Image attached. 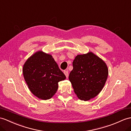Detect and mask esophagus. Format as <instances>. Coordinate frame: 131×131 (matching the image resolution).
Here are the masks:
<instances>
[{"mask_svg":"<svg viewBox=\"0 0 131 131\" xmlns=\"http://www.w3.org/2000/svg\"><path fill=\"white\" fill-rule=\"evenodd\" d=\"M64 74L66 75V77H67V78H68V75H69L68 70H67H67H65V71H64Z\"/></svg>","mask_w":131,"mask_h":131,"instance_id":"1","label":"esophagus"}]
</instances>
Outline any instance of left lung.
<instances>
[{
	"label": "left lung",
	"instance_id": "8db88e82",
	"mask_svg": "<svg viewBox=\"0 0 131 131\" xmlns=\"http://www.w3.org/2000/svg\"><path fill=\"white\" fill-rule=\"evenodd\" d=\"M73 67L69 79L78 98L87 101L97 96L108 77L106 64L93 53L89 52L76 56Z\"/></svg>",
	"mask_w": 131,
	"mask_h": 131
}]
</instances>
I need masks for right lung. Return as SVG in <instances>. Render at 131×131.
<instances>
[{"mask_svg":"<svg viewBox=\"0 0 131 131\" xmlns=\"http://www.w3.org/2000/svg\"><path fill=\"white\" fill-rule=\"evenodd\" d=\"M23 73L31 93L43 100L52 98L58 88V82L66 78L52 56L41 51L28 59Z\"/></svg>","mask_w":131,"mask_h":131,"instance_id":"right-lung-1","label":"right lung"}]
</instances>
